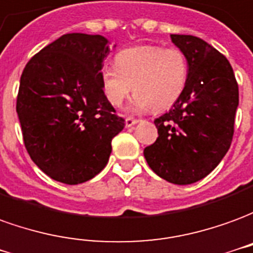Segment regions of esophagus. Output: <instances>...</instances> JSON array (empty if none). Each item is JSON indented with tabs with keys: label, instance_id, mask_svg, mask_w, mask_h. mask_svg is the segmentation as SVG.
<instances>
[{
	"label": "esophagus",
	"instance_id": "obj_1",
	"mask_svg": "<svg viewBox=\"0 0 253 253\" xmlns=\"http://www.w3.org/2000/svg\"><path fill=\"white\" fill-rule=\"evenodd\" d=\"M137 123H139V120H136V118H132V117L125 118V126H126V128H130V126H133V125H136Z\"/></svg>",
	"mask_w": 253,
	"mask_h": 253
}]
</instances>
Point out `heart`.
<instances>
[{
  "label": "heart",
  "mask_w": 253,
  "mask_h": 253,
  "mask_svg": "<svg viewBox=\"0 0 253 253\" xmlns=\"http://www.w3.org/2000/svg\"><path fill=\"white\" fill-rule=\"evenodd\" d=\"M116 65L101 69L103 94L113 106H120L133 91L128 110H164L178 101L188 82V61L181 50L161 46H136L121 50Z\"/></svg>",
  "instance_id": "1"
}]
</instances>
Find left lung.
<instances>
[{
	"instance_id": "8db88e82",
	"label": "left lung",
	"mask_w": 253,
	"mask_h": 253,
	"mask_svg": "<svg viewBox=\"0 0 253 253\" xmlns=\"http://www.w3.org/2000/svg\"><path fill=\"white\" fill-rule=\"evenodd\" d=\"M170 38L187 57V87L154 121L158 139L144 148V158L161 178L188 185L210 174L229 150L238 85L226 57L211 44L193 35Z\"/></svg>"
}]
</instances>
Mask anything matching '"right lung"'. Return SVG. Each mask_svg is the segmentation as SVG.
I'll return each mask as SVG.
<instances>
[{
    "instance_id": "obj_1",
    "label": "right lung",
    "mask_w": 253,
    "mask_h": 253,
    "mask_svg": "<svg viewBox=\"0 0 253 253\" xmlns=\"http://www.w3.org/2000/svg\"><path fill=\"white\" fill-rule=\"evenodd\" d=\"M110 50L102 35L65 34L34 55L21 75L16 112L27 151L62 184H82L101 173L112 139L124 129L101 84Z\"/></svg>"
}]
</instances>
